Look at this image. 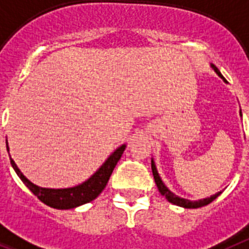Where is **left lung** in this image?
I'll return each instance as SVG.
<instances>
[{"label": "left lung", "instance_id": "8db88e82", "mask_svg": "<svg viewBox=\"0 0 249 249\" xmlns=\"http://www.w3.org/2000/svg\"><path fill=\"white\" fill-rule=\"evenodd\" d=\"M211 68L215 70V72L217 74V75L220 76V78L223 79L224 82L226 83V79L224 78L223 74L220 72V70L217 68H216L213 64L211 65ZM240 116H242V111L239 112ZM151 167H152V174H153V178H155V183H156L157 188H159V192L161 193V195L163 196V197L166 198L167 201L171 202V203H174V205L177 206H180V207H184V209H198V207H203V206L209 205V203H211L215 198H217L220 196V193L221 192H219V193H216V195L211 196V197L209 198H203V199H198V201H189V199H185V198H180L178 197V196H175L173 193V192H170V189L163 184V181L161 180V178H160L159 173H157V169H156V165H155V161H151Z\"/></svg>", "mask_w": 249, "mask_h": 249}]
</instances>
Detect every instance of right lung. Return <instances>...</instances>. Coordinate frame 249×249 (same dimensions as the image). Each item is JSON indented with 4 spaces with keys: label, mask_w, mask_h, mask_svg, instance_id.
Listing matches in <instances>:
<instances>
[{
    "label": "right lung",
    "mask_w": 249,
    "mask_h": 249,
    "mask_svg": "<svg viewBox=\"0 0 249 249\" xmlns=\"http://www.w3.org/2000/svg\"><path fill=\"white\" fill-rule=\"evenodd\" d=\"M125 147H126L125 144L120 145L88 180L79 184L76 187L64 188V189H51V188L38 187V185L33 184L24 177L11 157H10V161H11V165H13L15 173L18 174V177L23 180V183L29 188L30 192L40 202H43L44 205L53 207V209L69 210L84 205V203H88V202L96 199L100 196L101 192L104 191L105 187H106L107 181L110 179L116 163L121 159V155L124 152ZM7 151H9V145H7Z\"/></svg>",
    "instance_id": "1"
}]
</instances>
